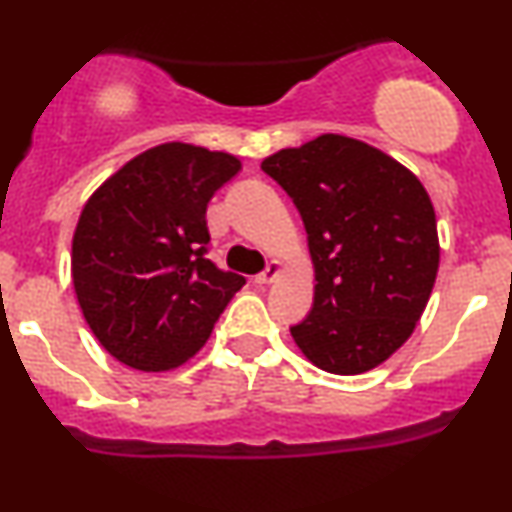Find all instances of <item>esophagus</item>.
I'll return each mask as SVG.
<instances>
[{"label": "esophagus", "instance_id": "34e87169", "mask_svg": "<svg viewBox=\"0 0 512 512\" xmlns=\"http://www.w3.org/2000/svg\"><path fill=\"white\" fill-rule=\"evenodd\" d=\"M279 274H281V262H269V267L264 269L262 274H257L255 276V284H260V286H269V284H274L276 279H279Z\"/></svg>", "mask_w": 512, "mask_h": 512}]
</instances>
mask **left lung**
Masks as SVG:
<instances>
[{"mask_svg": "<svg viewBox=\"0 0 512 512\" xmlns=\"http://www.w3.org/2000/svg\"><path fill=\"white\" fill-rule=\"evenodd\" d=\"M301 211L315 269L313 308L291 327L317 368L358 375L402 346L436 284V211L421 180L344 134H320L262 161Z\"/></svg>", "mask_w": 512, "mask_h": 512, "instance_id": "8db88e82", "label": "left lung"}]
</instances>
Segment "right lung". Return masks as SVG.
Masks as SVG:
<instances>
[{
	"label": "right lung",
	"mask_w": 512,
	"mask_h": 512,
	"mask_svg": "<svg viewBox=\"0 0 512 512\" xmlns=\"http://www.w3.org/2000/svg\"><path fill=\"white\" fill-rule=\"evenodd\" d=\"M240 170L236 156L168 142L134 156L88 197L72 238L84 320L110 356L163 373L207 344L243 289L204 257L207 204Z\"/></svg>",
	"instance_id": "1"
}]
</instances>
